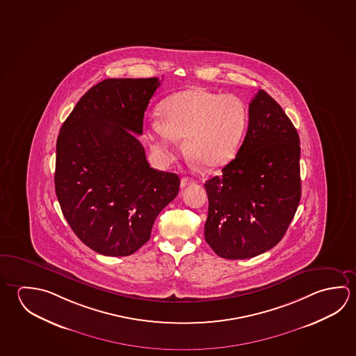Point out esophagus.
I'll use <instances>...</instances> for the list:
<instances>
[{
    "label": "esophagus",
    "mask_w": 356,
    "mask_h": 356,
    "mask_svg": "<svg viewBox=\"0 0 356 356\" xmlns=\"http://www.w3.org/2000/svg\"><path fill=\"white\" fill-rule=\"evenodd\" d=\"M191 184H193V180L190 179V177H182L181 179V187H186L188 185H191Z\"/></svg>",
    "instance_id": "esophagus-1"
}]
</instances>
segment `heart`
Listing matches in <instances>:
<instances>
[{
	"label": "heart",
	"mask_w": 356,
	"mask_h": 356,
	"mask_svg": "<svg viewBox=\"0 0 356 356\" xmlns=\"http://www.w3.org/2000/svg\"><path fill=\"white\" fill-rule=\"evenodd\" d=\"M160 120H152L146 132L152 147L163 157L177 150L185 138L186 150L205 169L224 168L236 155L248 113L235 95H220L191 88L166 97L159 106Z\"/></svg>",
	"instance_id": "b5f03b06"
}]
</instances>
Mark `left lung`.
Masks as SVG:
<instances>
[{"mask_svg": "<svg viewBox=\"0 0 356 356\" xmlns=\"http://www.w3.org/2000/svg\"><path fill=\"white\" fill-rule=\"evenodd\" d=\"M205 188V240L220 257L250 259L280 243L301 197L300 138L264 90L249 105V127L236 157Z\"/></svg>", "mask_w": 356, "mask_h": 356, "instance_id": "left-lung-1", "label": "left lung"}]
</instances>
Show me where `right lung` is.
Returning a JSON list of instances; mask_svg holds the SVG:
<instances>
[{"label": "right lung", "instance_id": "right-lung-1", "mask_svg": "<svg viewBox=\"0 0 356 356\" xmlns=\"http://www.w3.org/2000/svg\"><path fill=\"white\" fill-rule=\"evenodd\" d=\"M159 86L157 77L99 82L58 134L57 200L76 236L101 255L138 251L179 193V176L150 168L136 136Z\"/></svg>", "mask_w": 356, "mask_h": 356}]
</instances>
